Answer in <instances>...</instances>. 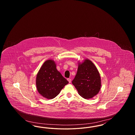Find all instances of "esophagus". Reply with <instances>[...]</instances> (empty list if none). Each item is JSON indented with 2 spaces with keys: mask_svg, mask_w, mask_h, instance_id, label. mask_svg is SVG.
Instances as JSON below:
<instances>
[{
  "mask_svg": "<svg viewBox=\"0 0 135 135\" xmlns=\"http://www.w3.org/2000/svg\"><path fill=\"white\" fill-rule=\"evenodd\" d=\"M67 80L69 81V83H70L71 81V79L70 78H68V79H67Z\"/></svg>",
  "mask_w": 135,
  "mask_h": 135,
  "instance_id": "obj_1",
  "label": "esophagus"
}]
</instances>
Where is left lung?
<instances>
[{"label": "left lung", "instance_id": "left-lung-1", "mask_svg": "<svg viewBox=\"0 0 135 135\" xmlns=\"http://www.w3.org/2000/svg\"><path fill=\"white\" fill-rule=\"evenodd\" d=\"M78 94L84 99H90L97 95L101 86L100 73L96 66L89 59L78 63L75 77L72 81Z\"/></svg>", "mask_w": 135, "mask_h": 135}]
</instances>
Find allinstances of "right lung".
I'll return each instance as SVG.
<instances>
[{
  "instance_id": "right-lung-1",
  "label": "right lung",
  "mask_w": 135,
  "mask_h": 135,
  "mask_svg": "<svg viewBox=\"0 0 135 135\" xmlns=\"http://www.w3.org/2000/svg\"><path fill=\"white\" fill-rule=\"evenodd\" d=\"M69 82L56 68L52 60H47L40 67L36 78V85L39 93L45 98L52 99L58 96Z\"/></svg>"
}]
</instances>
